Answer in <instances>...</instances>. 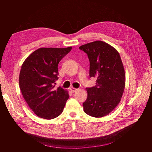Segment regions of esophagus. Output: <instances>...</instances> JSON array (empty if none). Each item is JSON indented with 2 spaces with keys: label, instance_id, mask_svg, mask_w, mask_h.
Segmentation results:
<instances>
[{
  "label": "esophagus",
  "instance_id": "34e87169",
  "mask_svg": "<svg viewBox=\"0 0 152 152\" xmlns=\"http://www.w3.org/2000/svg\"><path fill=\"white\" fill-rule=\"evenodd\" d=\"M70 90L72 92H75V91H77V90H78V89H76L75 88H73V87H71V88H70Z\"/></svg>",
  "mask_w": 152,
  "mask_h": 152
}]
</instances>
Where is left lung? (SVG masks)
<instances>
[{
    "label": "left lung",
    "mask_w": 152,
    "mask_h": 152,
    "mask_svg": "<svg viewBox=\"0 0 152 152\" xmlns=\"http://www.w3.org/2000/svg\"><path fill=\"white\" fill-rule=\"evenodd\" d=\"M88 54L89 76L96 78V86L86 88L88 97L83 110L93 117L108 115L121 101L124 92L125 73L117 50L102 41H95L80 46Z\"/></svg>",
    "instance_id": "1"
}]
</instances>
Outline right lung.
Instances as JSON below:
<instances>
[{"label":"right lung","instance_id":"1","mask_svg":"<svg viewBox=\"0 0 152 152\" xmlns=\"http://www.w3.org/2000/svg\"><path fill=\"white\" fill-rule=\"evenodd\" d=\"M72 47L40 48L28 56L19 73V88L25 101L38 117L52 119L63 112L69 92L56 88L58 64Z\"/></svg>","mask_w":152,"mask_h":152}]
</instances>
